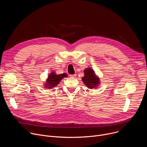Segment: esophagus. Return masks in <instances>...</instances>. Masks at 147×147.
Listing matches in <instances>:
<instances>
[{
	"label": "esophagus",
	"mask_w": 147,
	"mask_h": 147,
	"mask_svg": "<svg viewBox=\"0 0 147 147\" xmlns=\"http://www.w3.org/2000/svg\"><path fill=\"white\" fill-rule=\"evenodd\" d=\"M70 77H71V78H74V77H76V74H71V75H70Z\"/></svg>",
	"instance_id": "esophagus-1"
}]
</instances>
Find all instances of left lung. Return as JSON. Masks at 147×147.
<instances>
[{"instance_id": "left-lung-1", "label": "left lung", "mask_w": 147, "mask_h": 147, "mask_svg": "<svg viewBox=\"0 0 147 147\" xmlns=\"http://www.w3.org/2000/svg\"><path fill=\"white\" fill-rule=\"evenodd\" d=\"M84 76L82 78L83 82L88 87V88H94L99 84V79L98 78L91 69L88 68L84 70Z\"/></svg>"}]
</instances>
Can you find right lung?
Returning a JSON list of instances; mask_svg holds the SVG:
<instances>
[{"label":"right lung","instance_id":"right-lung-1","mask_svg":"<svg viewBox=\"0 0 147 147\" xmlns=\"http://www.w3.org/2000/svg\"><path fill=\"white\" fill-rule=\"evenodd\" d=\"M67 75L66 73H63L61 74H56L55 73L52 72L49 75L48 78L47 80V83H45V88H52L53 87H55L59 84L60 81L61 79L64 77H66Z\"/></svg>","mask_w":147,"mask_h":147}]
</instances>
